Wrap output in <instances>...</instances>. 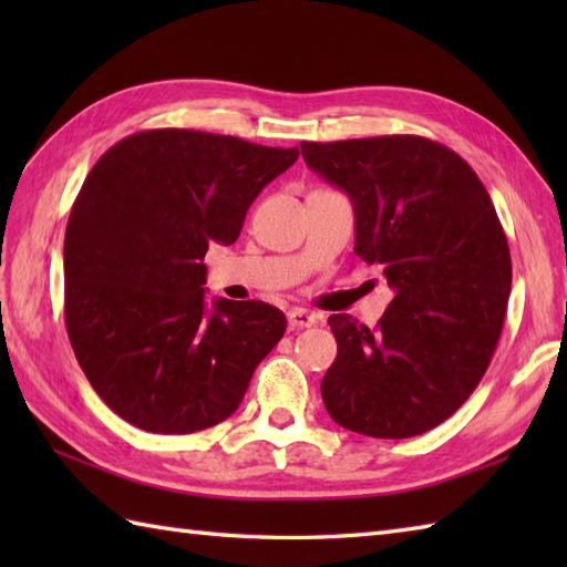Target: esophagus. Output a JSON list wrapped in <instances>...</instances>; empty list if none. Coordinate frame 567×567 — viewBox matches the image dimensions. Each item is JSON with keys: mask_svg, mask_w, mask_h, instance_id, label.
<instances>
[{"mask_svg": "<svg viewBox=\"0 0 567 567\" xmlns=\"http://www.w3.org/2000/svg\"><path fill=\"white\" fill-rule=\"evenodd\" d=\"M287 323H290V329H309L317 323V317L302 307H295L287 311Z\"/></svg>", "mask_w": 567, "mask_h": 567, "instance_id": "obj_1", "label": "esophagus"}]
</instances>
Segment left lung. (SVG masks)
Returning <instances> with one entry per match:
<instances>
[{
    "label": "left lung",
    "instance_id": "1",
    "mask_svg": "<svg viewBox=\"0 0 567 567\" xmlns=\"http://www.w3.org/2000/svg\"><path fill=\"white\" fill-rule=\"evenodd\" d=\"M302 155L351 199L355 252L394 290L378 329L329 317L327 412L372 439L426 433L473 394L504 327L512 258L495 204L461 155L421 136L305 141Z\"/></svg>",
    "mask_w": 567,
    "mask_h": 567
}]
</instances>
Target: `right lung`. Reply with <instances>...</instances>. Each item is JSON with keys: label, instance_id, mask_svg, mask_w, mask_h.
Instances as JSON below:
<instances>
[{"label": "right lung", "instance_id": "right-lung-1", "mask_svg": "<svg viewBox=\"0 0 567 567\" xmlns=\"http://www.w3.org/2000/svg\"><path fill=\"white\" fill-rule=\"evenodd\" d=\"M299 158L236 136L153 128L92 167L65 228V327L102 402L153 433L231 416L287 319L204 302L209 244L231 246L265 185Z\"/></svg>", "mask_w": 567, "mask_h": 567}]
</instances>
